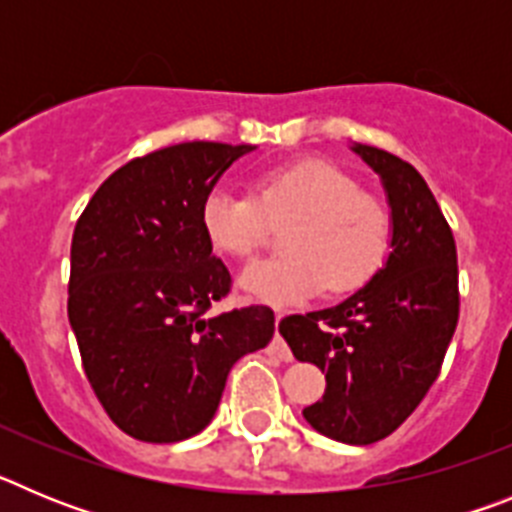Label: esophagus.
I'll use <instances>...</instances> for the list:
<instances>
[{
	"label": "esophagus",
	"instance_id": "esophagus-1",
	"mask_svg": "<svg viewBox=\"0 0 512 512\" xmlns=\"http://www.w3.org/2000/svg\"><path fill=\"white\" fill-rule=\"evenodd\" d=\"M274 320H277V325H279V320H282V312H277V315H274ZM269 354L279 356V359H282V361H292V359H295V356H292V351H289V346H287V343H284V338L279 336V333H277V336H274V341H271Z\"/></svg>",
	"mask_w": 512,
	"mask_h": 512
}]
</instances>
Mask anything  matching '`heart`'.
Masks as SVG:
<instances>
[{
  "label": "heart",
  "instance_id": "obj_1",
  "mask_svg": "<svg viewBox=\"0 0 512 512\" xmlns=\"http://www.w3.org/2000/svg\"><path fill=\"white\" fill-rule=\"evenodd\" d=\"M200 223L210 246L233 259L253 256L271 225L287 223V251L241 274L248 295L269 305H297L323 287L333 295L361 287L382 266L392 238L387 205L325 161L266 171L256 194L217 184L202 200Z\"/></svg>",
  "mask_w": 512,
  "mask_h": 512
}]
</instances>
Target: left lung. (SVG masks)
<instances>
[{"label":"left lung","mask_w":512,"mask_h":512,"mask_svg":"<svg viewBox=\"0 0 512 512\" xmlns=\"http://www.w3.org/2000/svg\"><path fill=\"white\" fill-rule=\"evenodd\" d=\"M354 151L390 197V259L341 305L287 315L279 333L325 372L323 400L302 410L307 423L366 446L397 431L441 374L459 323V266L454 233L415 166L374 146Z\"/></svg>","instance_id":"obj_1"}]
</instances>
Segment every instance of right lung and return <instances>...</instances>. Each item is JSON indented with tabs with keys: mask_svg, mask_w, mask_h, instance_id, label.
<instances>
[{
	"mask_svg": "<svg viewBox=\"0 0 512 512\" xmlns=\"http://www.w3.org/2000/svg\"><path fill=\"white\" fill-rule=\"evenodd\" d=\"M251 146L192 140L110 174L71 238L69 323L112 423L148 443L200 433L241 356L274 336L266 305L210 315L233 279L200 223L205 194Z\"/></svg>",
	"mask_w": 512,
	"mask_h": 512,
	"instance_id": "right-lung-1",
	"label": "right lung"
}]
</instances>
